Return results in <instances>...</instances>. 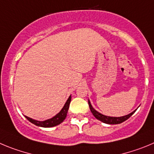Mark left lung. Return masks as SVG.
Returning <instances> with one entry per match:
<instances>
[{
  "instance_id": "8db88e82",
  "label": "left lung",
  "mask_w": 154,
  "mask_h": 154,
  "mask_svg": "<svg viewBox=\"0 0 154 154\" xmlns=\"http://www.w3.org/2000/svg\"><path fill=\"white\" fill-rule=\"evenodd\" d=\"M88 104H89L90 109H91V113H93L94 117H96L97 120H100L103 123H105V124H121L124 121L127 120V119L130 118V117L132 116L133 114L134 113V112L136 111L137 110H135L134 111H133L132 113H129L128 115H126V116H124V117H108V116H105V115L101 114L100 113L97 111L96 110H94V108H93L92 105H91V102L90 100H88Z\"/></svg>"
}]
</instances>
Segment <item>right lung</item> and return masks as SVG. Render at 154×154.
I'll return each mask as SVG.
<instances>
[{"label":"right lung","mask_w":154,"mask_h":154,"mask_svg":"<svg viewBox=\"0 0 154 154\" xmlns=\"http://www.w3.org/2000/svg\"><path fill=\"white\" fill-rule=\"evenodd\" d=\"M70 100H71V96L69 97V98L67 99V102L65 103L64 106L62 108V110H60L57 114H56L54 117L51 119H48V120H44V121H38V120H34V119H31L28 117H26V118L32 124H35L36 126H38V127H55L57 125H59L60 124H61L62 122L65 120L66 117H67V113L68 111L69 106H70Z\"/></svg>","instance_id":"add662e5"}]
</instances>
